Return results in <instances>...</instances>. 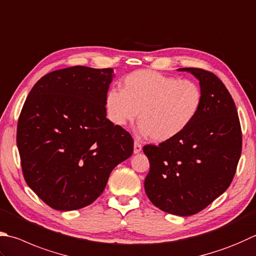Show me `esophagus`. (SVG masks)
Wrapping results in <instances>:
<instances>
[{"instance_id": "obj_1", "label": "esophagus", "mask_w": 256, "mask_h": 256, "mask_svg": "<svg viewBox=\"0 0 256 256\" xmlns=\"http://www.w3.org/2000/svg\"><path fill=\"white\" fill-rule=\"evenodd\" d=\"M142 144H139L138 142H134V154H139L142 152Z\"/></svg>"}]
</instances>
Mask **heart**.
Instances as JSON below:
<instances>
[{
    "instance_id": "1",
    "label": "heart",
    "mask_w": 256,
    "mask_h": 256,
    "mask_svg": "<svg viewBox=\"0 0 256 256\" xmlns=\"http://www.w3.org/2000/svg\"><path fill=\"white\" fill-rule=\"evenodd\" d=\"M202 100L200 86L192 81L140 70L124 78L122 91H109L106 108L110 120L117 126L132 122L139 112V136H150L152 142H165L194 122Z\"/></svg>"
}]
</instances>
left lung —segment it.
<instances>
[{"label": "left lung", "mask_w": 256, "mask_h": 256, "mask_svg": "<svg viewBox=\"0 0 256 256\" xmlns=\"http://www.w3.org/2000/svg\"><path fill=\"white\" fill-rule=\"evenodd\" d=\"M178 71L190 72L200 81L202 106L180 134L144 147L150 164L144 190L159 210L190 216L232 182L242 152V132L232 96L218 76L196 68Z\"/></svg>", "instance_id": "left-lung-1"}]
</instances>
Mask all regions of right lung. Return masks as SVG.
<instances>
[{"label": "right lung", "instance_id": "add662e5", "mask_svg": "<svg viewBox=\"0 0 256 256\" xmlns=\"http://www.w3.org/2000/svg\"><path fill=\"white\" fill-rule=\"evenodd\" d=\"M112 69L76 66L33 86L16 144L28 186L52 208L74 210L98 198L110 172L132 155L130 134L107 118Z\"/></svg>", "mask_w": 256, "mask_h": 256}]
</instances>
